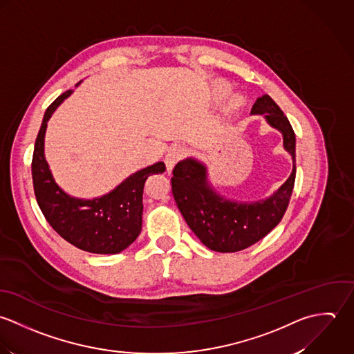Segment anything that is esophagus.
<instances>
[{
	"instance_id": "34e87169",
	"label": "esophagus",
	"mask_w": 354,
	"mask_h": 354,
	"mask_svg": "<svg viewBox=\"0 0 354 354\" xmlns=\"http://www.w3.org/2000/svg\"><path fill=\"white\" fill-rule=\"evenodd\" d=\"M186 154V150L183 146H174L169 149V151L167 153L165 156V165H167V171L168 172H172L174 167L185 157Z\"/></svg>"
}]
</instances>
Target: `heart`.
<instances>
[{
    "label": "heart",
    "mask_w": 354,
    "mask_h": 354,
    "mask_svg": "<svg viewBox=\"0 0 354 354\" xmlns=\"http://www.w3.org/2000/svg\"><path fill=\"white\" fill-rule=\"evenodd\" d=\"M230 93V86L225 83V82H223V80H216L214 83H213V94H214V97L216 98H224L227 94ZM243 105V98L241 97V95H234L231 100H230V102H228V105H227V112L228 113H234V112H236L241 106Z\"/></svg>",
    "instance_id": "1"
}]
</instances>
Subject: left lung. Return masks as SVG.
<instances>
[{"label": "left lung", "mask_w": 354, "mask_h": 354, "mask_svg": "<svg viewBox=\"0 0 354 354\" xmlns=\"http://www.w3.org/2000/svg\"><path fill=\"white\" fill-rule=\"evenodd\" d=\"M252 115H264L279 130L283 146L292 158L288 179L268 198L238 203L214 192L205 164L196 158L179 161L172 174V194L187 225L211 250L234 253L263 239L282 220L295 180V134L278 104L270 97L257 98Z\"/></svg>", "instance_id": "1"}]
</instances>
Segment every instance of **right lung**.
Wrapping results in <instances>:
<instances>
[{"mask_svg": "<svg viewBox=\"0 0 354 354\" xmlns=\"http://www.w3.org/2000/svg\"><path fill=\"white\" fill-rule=\"evenodd\" d=\"M71 94L72 90L63 93L44 115L31 164L35 198L48 223L67 242L88 253L116 254L138 238L145 182L150 175L162 174L165 164L158 161L137 171L112 192L97 198L83 200L68 196L55 182L44 146L49 119Z\"/></svg>", "mask_w": 354, "mask_h": 354, "instance_id": "add662e5", "label": "right lung"}]
</instances>
